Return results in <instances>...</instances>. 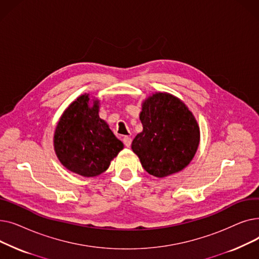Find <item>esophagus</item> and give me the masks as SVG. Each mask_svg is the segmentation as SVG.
Instances as JSON below:
<instances>
[{
    "mask_svg": "<svg viewBox=\"0 0 259 259\" xmlns=\"http://www.w3.org/2000/svg\"><path fill=\"white\" fill-rule=\"evenodd\" d=\"M122 142H124V144H125V146L126 147H130L131 146V143H132V139L130 138V137H125L124 139H122Z\"/></svg>",
    "mask_w": 259,
    "mask_h": 259,
    "instance_id": "esophagus-1",
    "label": "esophagus"
}]
</instances>
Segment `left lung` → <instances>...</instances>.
I'll list each match as a JSON object with an SVG mask.
<instances>
[{"label":"left lung","mask_w":259,"mask_h":259,"mask_svg":"<svg viewBox=\"0 0 259 259\" xmlns=\"http://www.w3.org/2000/svg\"><path fill=\"white\" fill-rule=\"evenodd\" d=\"M143 131L132 142L143 168L162 179L185 169L200 141L197 120L185 103L167 92H155L142 105Z\"/></svg>","instance_id":"left-lung-1"}]
</instances>
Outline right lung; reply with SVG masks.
I'll return each instance as SVG.
<instances>
[{"mask_svg":"<svg viewBox=\"0 0 259 259\" xmlns=\"http://www.w3.org/2000/svg\"><path fill=\"white\" fill-rule=\"evenodd\" d=\"M99 112L100 101L81 94L66 108L54 130L53 147L61 164L84 178L105 172L124 149Z\"/></svg>","mask_w":259,"mask_h":259,"instance_id":"right-lung-1","label":"right lung"}]
</instances>
